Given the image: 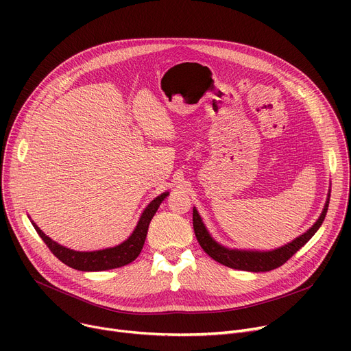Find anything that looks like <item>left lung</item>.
I'll return each mask as SVG.
<instances>
[{
  "label": "left lung",
  "mask_w": 351,
  "mask_h": 351,
  "mask_svg": "<svg viewBox=\"0 0 351 351\" xmlns=\"http://www.w3.org/2000/svg\"><path fill=\"white\" fill-rule=\"evenodd\" d=\"M328 204H326L320 217L315 226L310 228L304 234L298 237L296 241L276 249L271 252H241V250H229L223 246L217 245L213 239L209 236L204 222L197 213L196 209H193V230L196 234L197 242L200 247L204 249L213 261L219 262L220 265L228 266L230 269L237 270H247V271H270L273 269H278L282 265H285L290 257L296 253L299 249H302L310 239L315 234L319 228L322 226L323 220L327 213Z\"/></svg>",
  "instance_id": "8db88e82"
}]
</instances>
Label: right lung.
I'll return each instance as SVG.
<instances>
[{"mask_svg":"<svg viewBox=\"0 0 351 351\" xmlns=\"http://www.w3.org/2000/svg\"><path fill=\"white\" fill-rule=\"evenodd\" d=\"M168 196V192L162 193L160 196H158L156 199H154L147 208L143 210L138 226L135 228L134 233L129 236L128 241H125L123 243H121L119 246L110 247V249H105V250H97V252H75L66 249L58 243H55L48 236H45V233L36 226L32 222V226L35 228L36 233L40 234V237L45 242V245L48 246V249L52 252L53 256H57L58 259L65 263L66 266L77 269V270H82V271H99V270H109V269H117L125 265H129L131 262H134L136 257L139 256L145 239H146V233H147V228H149L151 220L154 217V215L156 213L159 205L162 204V200Z\"/></svg>","mask_w":351,"mask_h":351,"instance_id":"right-lung-1","label":"right lung"}]
</instances>
